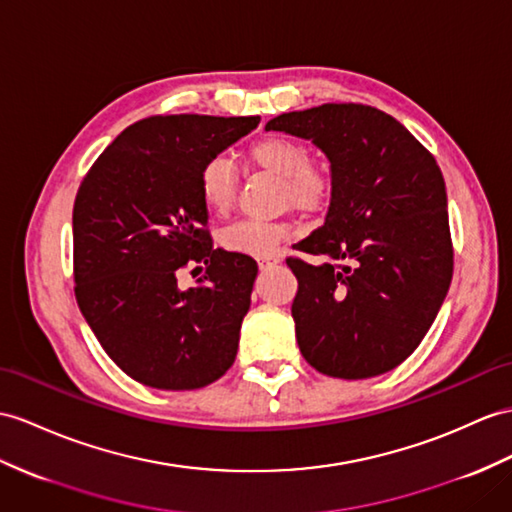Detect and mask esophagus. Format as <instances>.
Masks as SVG:
<instances>
[{
    "mask_svg": "<svg viewBox=\"0 0 512 512\" xmlns=\"http://www.w3.org/2000/svg\"><path fill=\"white\" fill-rule=\"evenodd\" d=\"M280 263V256H273V254H265V256H258V267L260 269H267Z\"/></svg>",
    "mask_w": 512,
    "mask_h": 512,
    "instance_id": "obj_1",
    "label": "esophagus"
}]
</instances>
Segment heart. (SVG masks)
Listing matches in <instances>:
<instances>
[{"label":"heart","mask_w":512,"mask_h":512,"mask_svg":"<svg viewBox=\"0 0 512 512\" xmlns=\"http://www.w3.org/2000/svg\"><path fill=\"white\" fill-rule=\"evenodd\" d=\"M249 167L267 171L282 180V202L302 210H321L330 204L334 180L328 167L310 162L304 143L286 136H265L245 149ZM239 176L228 158H210L199 171V195L210 213L223 215L232 208ZM289 223L271 221H236L221 232V245L239 254H269L284 239H291Z\"/></svg>","instance_id":"obj_1"}]
</instances>
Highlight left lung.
Segmentation results:
<instances>
[{"label":"left lung","instance_id":"obj_1","mask_svg":"<svg viewBox=\"0 0 512 512\" xmlns=\"http://www.w3.org/2000/svg\"><path fill=\"white\" fill-rule=\"evenodd\" d=\"M267 130L313 141L334 193L323 226L291 256L299 352L332 378L363 380L402 365L447 295L454 249L443 173L400 121L363 104L273 117Z\"/></svg>","mask_w":512,"mask_h":512}]
</instances>
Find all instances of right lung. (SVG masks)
Instances as JSON below:
<instances>
[{
	"label": "right lung",
	"mask_w": 512,
	"mask_h": 512,
	"mask_svg": "<svg viewBox=\"0 0 512 512\" xmlns=\"http://www.w3.org/2000/svg\"><path fill=\"white\" fill-rule=\"evenodd\" d=\"M258 121L141 119L104 149L78 189V306L115 365L152 389H202L236 358L258 265L213 247L199 171ZM202 262L207 273L198 286L180 290L179 269Z\"/></svg>",
	"instance_id": "right-lung-1"
}]
</instances>
